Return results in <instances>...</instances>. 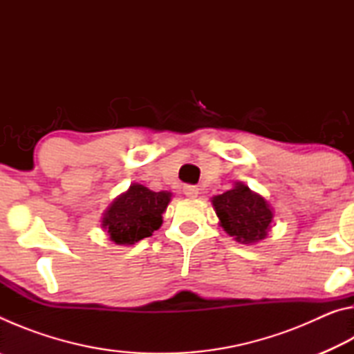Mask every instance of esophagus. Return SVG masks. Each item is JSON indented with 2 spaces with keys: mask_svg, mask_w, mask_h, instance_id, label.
I'll return each instance as SVG.
<instances>
[{
  "mask_svg": "<svg viewBox=\"0 0 354 354\" xmlns=\"http://www.w3.org/2000/svg\"><path fill=\"white\" fill-rule=\"evenodd\" d=\"M184 195L189 196V198H196L200 195V189L196 185H184Z\"/></svg>",
  "mask_w": 354,
  "mask_h": 354,
  "instance_id": "obj_1",
  "label": "esophagus"
}]
</instances>
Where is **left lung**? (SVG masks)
Listing matches in <instances>:
<instances>
[{
	"label": "left lung",
	"instance_id": "1",
	"mask_svg": "<svg viewBox=\"0 0 354 354\" xmlns=\"http://www.w3.org/2000/svg\"><path fill=\"white\" fill-rule=\"evenodd\" d=\"M218 225L239 243L253 245L263 241L273 225V207L262 195L243 183L211 198Z\"/></svg>",
	"mask_w": 354,
	"mask_h": 354
}]
</instances>
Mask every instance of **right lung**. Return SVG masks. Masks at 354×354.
Returning <instances> with one entry per match:
<instances>
[{
    "instance_id": "add662e5",
    "label": "right lung",
    "mask_w": 354,
    "mask_h": 354,
    "mask_svg": "<svg viewBox=\"0 0 354 354\" xmlns=\"http://www.w3.org/2000/svg\"><path fill=\"white\" fill-rule=\"evenodd\" d=\"M170 201V192H153L133 183L107 206L101 227L115 245H134L162 226V214Z\"/></svg>"
}]
</instances>
